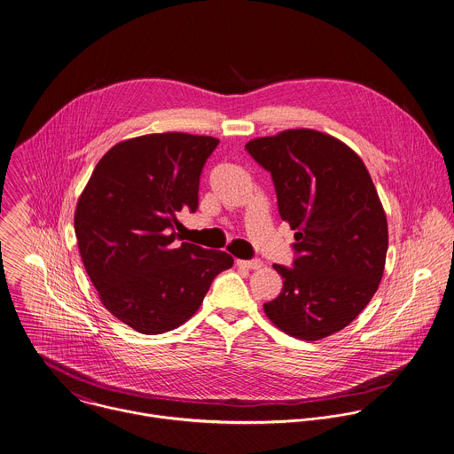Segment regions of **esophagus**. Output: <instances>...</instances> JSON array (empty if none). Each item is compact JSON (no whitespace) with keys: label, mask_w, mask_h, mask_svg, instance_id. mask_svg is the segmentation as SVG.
Segmentation results:
<instances>
[{"label":"esophagus","mask_w":454,"mask_h":454,"mask_svg":"<svg viewBox=\"0 0 454 454\" xmlns=\"http://www.w3.org/2000/svg\"><path fill=\"white\" fill-rule=\"evenodd\" d=\"M238 265H239V267H245V269L258 270V269L263 267V262H262V260H238Z\"/></svg>","instance_id":"obj_1"}]
</instances>
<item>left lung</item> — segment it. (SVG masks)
<instances>
[{"mask_svg":"<svg viewBox=\"0 0 454 454\" xmlns=\"http://www.w3.org/2000/svg\"><path fill=\"white\" fill-rule=\"evenodd\" d=\"M247 149L272 175L298 253L293 269L274 265L285 281L265 316L289 336L323 340L364 310L383 278L388 227L372 175L347 144L310 128Z\"/></svg>","mask_w":454,"mask_h":454,"instance_id":"obj_1","label":"left lung"}]
</instances>
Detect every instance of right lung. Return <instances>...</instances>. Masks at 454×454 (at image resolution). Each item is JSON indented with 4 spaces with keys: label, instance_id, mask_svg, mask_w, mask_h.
<instances>
[{
    "label": "right lung",
    "instance_id": "add662e5",
    "mask_svg": "<svg viewBox=\"0 0 454 454\" xmlns=\"http://www.w3.org/2000/svg\"><path fill=\"white\" fill-rule=\"evenodd\" d=\"M218 138L151 133L113 145L74 213L84 270L102 305L142 334L189 321L213 279L234 265L225 251L175 243L182 207H198L200 175Z\"/></svg>",
    "mask_w": 454,
    "mask_h": 454
}]
</instances>
